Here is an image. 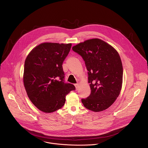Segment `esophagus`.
<instances>
[{"instance_id": "esophagus-1", "label": "esophagus", "mask_w": 148, "mask_h": 148, "mask_svg": "<svg viewBox=\"0 0 148 148\" xmlns=\"http://www.w3.org/2000/svg\"><path fill=\"white\" fill-rule=\"evenodd\" d=\"M74 86H75V89H76V90H78V87H79V86H78V84H74Z\"/></svg>"}]
</instances>
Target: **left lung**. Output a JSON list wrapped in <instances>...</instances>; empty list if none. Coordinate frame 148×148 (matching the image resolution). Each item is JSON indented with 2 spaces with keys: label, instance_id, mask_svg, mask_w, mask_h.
I'll return each mask as SVG.
<instances>
[{
  "label": "left lung",
  "instance_id": "1",
  "mask_svg": "<svg viewBox=\"0 0 148 148\" xmlns=\"http://www.w3.org/2000/svg\"><path fill=\"white\" fill-rule=\"evenodd\" d=\"M85 61L91 94L82 99L84 106L94 112L108 108L122 88L123 67L117 51L99 38L87 40L72 48Z\"/></svg>",
  "mask_w": 148,
  "mask_h": 148
}]
</instances>
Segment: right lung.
Listing matches in <instances>:
<instances>
[{"label":"right lung","instance_id":"1","mask_svg":"<svg viewBox=\"0 0 148 148\" xmlns=\"http://www.w3.org/2000/svg\"><path fill=\"white\" fill-rule=\"evenodd\" d=\"M71 47V43H41L26 58L25 90L32 102L44 112L51 113L62 108L66 96L75 90L73 84L64 82L62 66Z\"/></svg>","mask_w":148,"mask_h":148}]
</instances>
